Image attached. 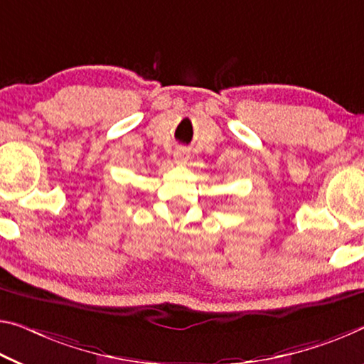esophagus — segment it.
I'll return each mask as SVG.
<instances>
[{
	"mask_svg": "<svg viewBox=\"0 0 364 364\" xmlns=\"http://www.w3.org/2000/svg\"><path fill=\"white\" fill-rule=\"evenodd\" d=\"M173 157H175V161H176V164H186L188 159H189V155H188V151H186V149H184V147H180V149H176L175 154H173Z\"/></svg>",
	"mask_w": 364,
	"mask_h": 364,
	"instance_id": "34e87169",
	"label": "esophagus"
}]
</instances>
